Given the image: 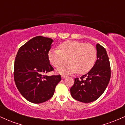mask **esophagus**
I'll return each mask as SVG.
<instances>
[{"label":"esophagus","mask_w":125,"mask_h":125,"mask_svg":"<svg viewBox=\"0 0 125 125\" xmlns=\"http://www.w3.org/2000/svg\"><path fill=\"white\" fill-rule=\"evenodd\" d=\"M61 77H62V79H65L66 77H67V76L65 75H62Z\"/></svg>","instance_id":"1"}]
</instances>
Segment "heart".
<instances>
[{
	"instance_id": "obj_1",
	"label": "heart",
	"mask_w": 125,
	"mask_h": 125,
	"mask_svg": "<svg viewBox=\"0 0 125 125\" xmlns=\"http://www.w3.org/2000/svg\"><path fill=\"white\" fill-rule=\"evenodd\" d=\"M96 49L93 45L75 41L62 43L58 49H52L48 53V58L53 66L58 67L67 62L68 64L58 69L62 74L87 73L94 66L96 59Z\"/></svg>"
}]
</instances>
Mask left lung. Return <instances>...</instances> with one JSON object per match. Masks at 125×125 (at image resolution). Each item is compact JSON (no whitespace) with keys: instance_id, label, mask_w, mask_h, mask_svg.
<instances>
[{"instance_id":"8db88e82","label":"left lung","mask_w":125,"mask_h":125,"mask_svg":"<svg viewBox=\"0 0 125 125\" xmlns=\"http://www.w3.org/2000/svg\"><path fill=\"white\" fill-rule=\"evenodd\" d=\"M97 60L92 69L81 77L74 79L71 88L72 96L83 103L94 102L105 90L110 79L109 59L106 51L100 44H96Z\"/></svg>"}]
</instances>
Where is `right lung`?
<instances>
[{"label":"right lung","instance_id":"add662e5","mask_svg":"<svg viewBox=\"0 0 125 125\" xmlns=\"http://www.w3.org/2000/svg\"><path fill=\"white\" fill-rule=\"evenodd\" d=\"M53 42L38 36L19 48L14 65V79L17 88L26 100L41 104L51 98L61 81V75H45L53 71L48 53Z\"/></svg>","mask_w":125,"mask_h":125}]
</instances>
